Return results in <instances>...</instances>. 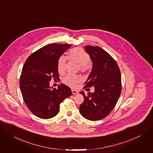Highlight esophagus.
I'll use <instances>...</instances> for the list:
<instances>
[{
	"label": "esophagus",
	"instance_id": "obj_1",
	"mask_svg": "<svg viewBox=\"0 0 153 153\" xmlns=\"http://www.w3.org/2000/svg\"><path fill=\"white\" fill-rule=\"evenodd\" d=\"M72 93L73 94H77L79 93V92L75 90H72Z\"/></svg>",
	"mask_w": 153,
	"mask_h": 153
}]
</instances>
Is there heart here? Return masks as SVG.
<instances>
[{"label":"heart","mask_w":153,"mask_h":153,"mask_svg":"<svg viewBox=\"0 0 153 153\" xmlns=\"http://www.w3.org/2000/svg\"><path fill=\"white\" fill-rule=\"evenodd\" d=\"M68 57L69 59L76 61L80 65V69L82 71H85L88 68V64L90 58L89 55L82 49H73L68 53ZM67 59L64 55L60 56L58 60L57 69L59 73L63 74L66 69V63ZM80 81V78L78 76L68 74L65 76L63 82L66 85L71 87H76L77 84Z\"/></svg>","instance_id":"obj_1"}]
</instances>
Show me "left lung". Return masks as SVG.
I'll list each match as a JSON object with an SVG mask.
<instances>
[{"label":"left lung","mask_w":153,"mask_h":153,"mask_svg":"<svg viewBox=\"0 0 153 153\" xmlns=\"http://www.w3.org/2000/svg\"><path fill=\"white\" fill-rule=\"evenodd\" d=\"M84 49L92 61V69L84 88L94 86V91L85 94L79 107L80 114L90 121L106 117L115 107L121 94V77L115 60L100 47L85 46Z\"/></svg>","instance_id":"left-lung-1"}]
</instances>
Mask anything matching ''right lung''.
Listing matches in <instances>:
<instances>
[{"label":"right lung","instance_id":"add662e5","mask_svg":"<svg viewBox=\"0 0 153 153\" xmlns=\"http://www.w3.org/2000/svg\"><path fill=\"white\" fill-rule=\"evenodd\" d=\"M71 45L50 44L38 49L28 57L22 68L20 89L24 101L35 115L49 119L59 112L60 104L73 94L71 88L61 84L58 88L50 87L52 78L59 79V57Z\"/></svg>","mask_w":153,"mask_h":153}]
</instances>
